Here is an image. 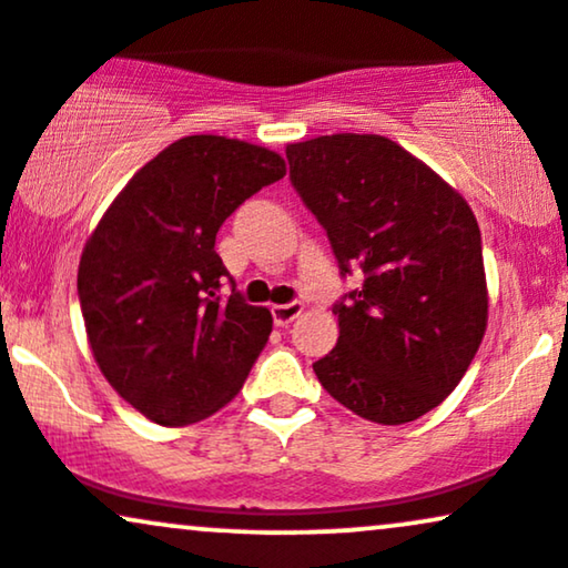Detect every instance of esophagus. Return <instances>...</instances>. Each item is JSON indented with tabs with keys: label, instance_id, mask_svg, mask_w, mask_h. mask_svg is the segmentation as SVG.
Returning a JSON list of instances; mask_svg holds the SVG:
<instances>
[{
	"label": "esophagus",
	"instance_id": "34e87169",
	"mask_svg": "<svg viewBox=\"0 0 568 568\" xmlns=\"http://www.w3.org/2000/svg\"><path fill=\"white\" fill-rule=\"evenodd\" d=\"M300 313H303V303H300V300H292V303H284V305H273L271 308L273 324L276 326H290Z\"/></svg>",
	"mask_w": 568,
	"mask_h": 568
}]
</instances>
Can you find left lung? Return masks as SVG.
Here are the masks:
<instances>
[{
	"mask_svg": "<svg viewBox=\"0 0 568 568\" xmlns=\"http://www.w3.org/2000/svg\"><path fill=\"white\" fill-rule=\"evenodd\" d=\"M290 180L316 215L339 276L337 345L313 364L358 417L402 425L457 388L486 329L481 231L468 202L430 166L379 135L286 145Z\"/></svg>",
	"mask_w": 568,
	"mask_h": 568,
	"instance_id": "8db88e82",
	"label": "left lung"
}]
</instances>
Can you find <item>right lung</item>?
Returning <instances> with one entry per match:
<instances>
[{"mask_svg":"<svg viewBox=\"0 0 568 568\" xmlns=\"http://www.w3.org/2000/svg\"><path fill=\"white\" fill-rule=\"evenodd\" d=\"M286 175L244 140L172 143L113 199L79 263L92 356L113 390L166 428L215 415L242 390L273 318L242 297L215 252L225 217ZM229 281L232 295L219 292Z\"/></svg>","mask_w":568,"mask_h":568,"instance_id":"obj_1","label":"right lung"}]
</instances>
